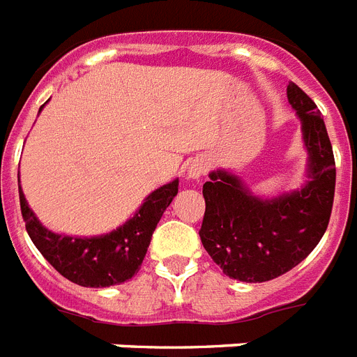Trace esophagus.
<instances>
[{
    "label": "esophagus",
    "mask_w": 357,
    "mask_h": 357,
    "mask_svg": "<svg viewBox=\"0 0 357 357\" xmlns=\"http://www.w3.org/2000/svg\"><path fill=\"white\" fill-rule=\"evenodd\" d=\"M204 173H206V164L202 160H193L188 165V178H192V181H199Z\"/></svg>",
    "instance_id": "1"
}]
</instances>
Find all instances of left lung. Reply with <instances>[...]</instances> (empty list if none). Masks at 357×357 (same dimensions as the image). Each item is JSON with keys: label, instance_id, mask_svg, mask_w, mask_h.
<instances>
[{"label": "left lung", "instance_id": "1", "mask_svg": "<svg viewBox=\"0 0 357 357\" xmlns=\"http://www.w3.org/2000/svg\"><path fill=\"white\" fill-rule=\"evenodd\" d=\"M289 105L302 123L307 181L291 193L261 199L228 171L210 173L202 195L206 212L199 230L204 249L234 280L267 282L291 271L326 232L335 192V160L317 105L295 82Z\"/></svg>", "mask_w": 357, "mask_h": 357}]
</instances>
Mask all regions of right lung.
I'll use <instances>...</instances> for the list:
<instances>
[{
  "label": "right lung",
  "mask_w": 357,
  "mask_h": 357,
  "mask_svg": "<svg viewBox=\"0 0 357 357\" xmlns=\"http://www.w3.org/2000/svg\"><path fill=\"white\" fill-rule=\"evenodd\" d=\"M18 192L25 228L42 256L73 284L82 287H108L130 280L139 271L162 213L178 193V181L155 190L134 218L112 232L96 238H73L47 230L25 201L20 186V173Z\"/></svg>",
  "instance_id": "add662e5"
}]
</instances>
